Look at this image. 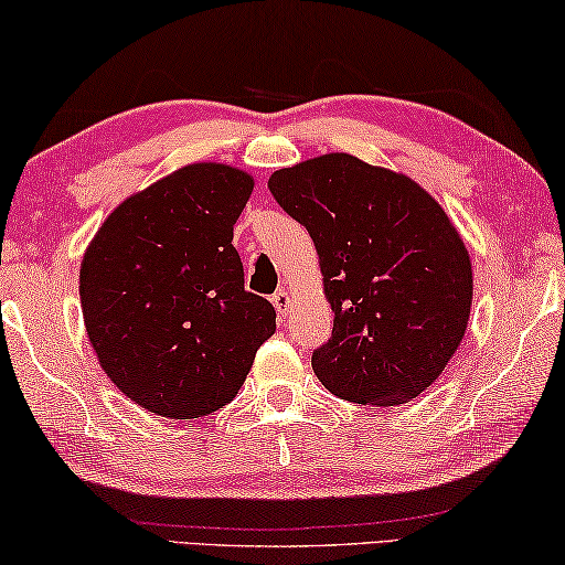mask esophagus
<instances>
[{"mask_svg":"<svg viewBox=\"0 0 565 565\" xmlns=\"http://www.w3.org/2000/svg\"><path fill=\"white\" fill-rule=\"evenodd\" d=\"M273 305H275V310H277V316H288V310H290V292L288 290H277V292H273Z\"/></svg>","mask_w":565,"mask_h":565,"instance_id":"obj_1","label":"esophagus"}]
</instances>
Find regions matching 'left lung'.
Wrapping results in <instances>:
<instances>
[{
	"mask_svg": "<svg viewBox=\"0 0 565 565\" xmlns=\"http://www.w3.org/2000/svg\"><path fill=\"white\" fill-rule=\"evenodd\" d=\"M273 198L320 255L332 335L312 370L332 395L401 405L443 373L468 328L473 270L418 182L332 152L273 172Z\"/></svg>",
	"mask_w": 565,
	"mask_h": 565,
	"instance_id": "left-lung-1",
	"label": "left lung"
}]
</instances>
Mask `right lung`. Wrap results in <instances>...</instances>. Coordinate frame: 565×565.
<instances>
[{"instance_id":"add662e5","label":"right lung","mask_w":565,"mask_h":565,"mask_svg":"<svg viewBox=\"0 0 565 565\" xmlns=\"http://www.w3.org/2000/svg\"><path fill=\"white\" fill-rule=\"evenodd\" d=\"M253 178L198 162L125 200L79 270L99 365L140 408L202 418L237 395L275 308L245 290L233 225Z\"/></svg>"}]
</instances>
